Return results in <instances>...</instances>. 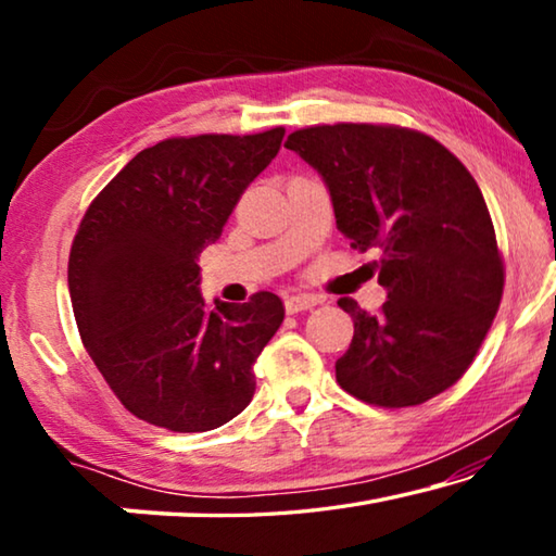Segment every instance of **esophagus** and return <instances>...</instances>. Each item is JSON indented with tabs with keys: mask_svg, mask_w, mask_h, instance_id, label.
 Instances as JSON below:
<instances>
[{
	"mask_svg": "<svg viewBox=\"0 0 556 556\" xmlns=\"http://www.w3.org/2000/svg\"><path fill=\"white\" fill-rule=\"evenodd\" d=\"M318 296L314 294H291L285 299V308L287 314H299V312H306V308H312L318 304Z\"/></svg>",
	"mask_w": 556,
	"mask_h": 556,
	"instance_id": "34e87169",
	"label": "esophagus"
}]
</instances>
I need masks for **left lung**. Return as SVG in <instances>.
Segmentation results:
<instances>
[{"label":"left lung","mask_w":556,"mask_h":556,"mask_svg":"<svg viewBox=\"0 0 556 556\" xmlns=\"http://www.w3.org/2000/svg\"><path fill=\"white\" fill-rule=\"evenodd\" d=\"M285 147L321 174L351 248L382 255L380 314L338 301L355 326L338 384L392 409L451 388L473 363L505 281L476 178L437 139L394 125L306 127Z\"/></svg>","instance_id":"1"}]
</instances>
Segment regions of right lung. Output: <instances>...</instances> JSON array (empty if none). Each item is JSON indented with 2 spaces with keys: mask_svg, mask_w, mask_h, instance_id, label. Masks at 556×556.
<instances>
[{
  "mask_svg": "<svg viewBox=\"0 0 556 556\" xmlns=\"http://www.w3.org/2000/svg\"><path fill=\"white\" fill-rule=\"evenodd\" d=\"M285 127L174 137L139 152L75 232L68 289L83 345L117 400L154 427L208 431L248 407L285 304L201 296L199 255L277 156Z\"/></svg>",
  "mask_w": 556,
  "mask_h": 556,
  "instance_id": "add662e5",
  "label": "right lung"
}]
</instances>
